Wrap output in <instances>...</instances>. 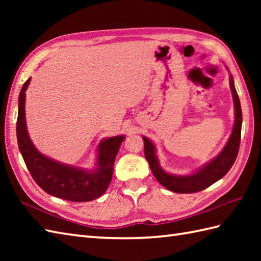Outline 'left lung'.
I'll list each match as a JSON object with an SVG mask.
<instances>
[{
    "instance_id": "left-lung-1",
    "label": "left lung",
    "mask_w": 261,
    "mask_h": 261,
    "mask_svg": "<svg viewBox=\"0 0 261 261\" xmlns=\"http://www.w3.org/2000/svg\"><path fill=\"white\" fill-rule=\"evenodd\" d=\"M230 88L232 92V96H233L236 113L233 130H232V134L228 142H226V145L222 149V151L213 160H211L210 163L199 168L196 173L186 176H177L166 173L159 165L158 158L156 156V147H154L153 143L147 137H142L143 142H145V157L149 166H150V169L154 178L165 188H167V190L171 192L180 194L196 193L203 191L205 188L214 184L215 181L222 178L230 170L232 165L234 164L240 147L242 111L240 99L236 91L232 75H230Z\"/></svg>"
}]
</instances>
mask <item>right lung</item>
Listing matches in <instances>:
<instances>
[{"label":"right lung","instance_id":"right-lung-1","mask_svg":"<svg viewBox=\"0 0 261 261\" xmlns=\"http://www.w3.org/2000/svg\"><path fill=\"white\" fill-rule=\"evenodd\" d=\"M30 81L24 83L19 95L16 138L32 178L46 193L66 201L90 202L103 195L112 180L114 160L125 137H111L99 142L94 170H84L43 156L33 146L25 124V91Z\"/></svg>","mask_w":261,"mask_h":261}]
</instances>
